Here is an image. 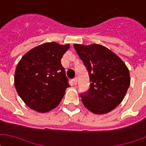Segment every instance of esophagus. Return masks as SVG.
Wrapping results in <instances>:
<instances>
[{
	"mask_svg": "<svg viewBox=\"0 0 146 146\" xmlns=\"http://www.w3.org/2000/svg\"><path fill=\"white\" fill-rule=\"evenodd\" d=\"M73 84H74V85H76V84H77V79H76V78H74V79H73Z\"/></svg>",
	"mask_w": 146,
	"mask_h": 146,
	"instance_id": "esophagus-1",
	"label": "esophagus"
}]
</instances>
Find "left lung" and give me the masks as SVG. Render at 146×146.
Listing matches in <instances>:
<instances>
[{"label":"left lung","instance_id":"8db88e82","mask_svg":"<svg viewBox=\"0 0 146 146\" xmlns=\"http://www.w3.org/2000/svg\"><path fill=\"white\" fill-rule=\"evenodd\" d=\"M76 53L87 67L90 88L81 94V101L89 111L105 114L123 101L130 84L128 68L122 59L104 46L73 44Z\"/></svg>","mask_w":146,"mask_h":146}]
</instances>
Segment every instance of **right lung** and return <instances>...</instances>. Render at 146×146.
<instances>
[{"label": "right lung", "mask_w": 146, "mask_h": 146, "mask_svg": "<svg viewBox=\"0 0 146 146\" xmlns=\"http://www.w3.org/2000/svg\"><path fill=\"white\" fill-rule=\"evenodd\" d=\"M70 44L44 43L27 52L15 72V87L28 107L39 113L56 108L70 87L61 58Z\"/></svg>", "instance_id": "1"}]
</instances>
